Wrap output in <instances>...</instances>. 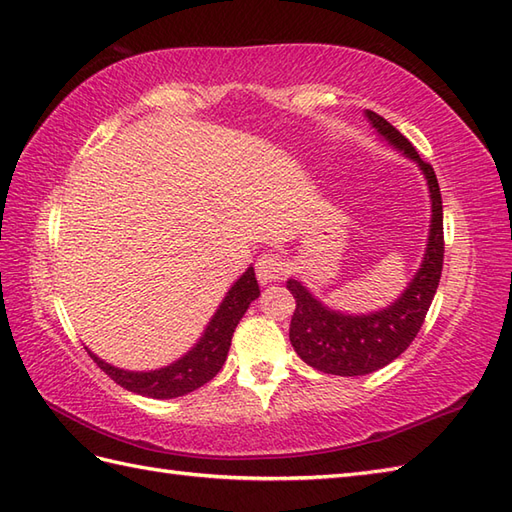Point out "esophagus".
Instances as JSON below:
<instances>
[{"label":"esophagus","mask_w":512,"mask_h":512,"mask_svg":"<svg viewBox=\"0 0 512 512\" xmlns=\"http://www.w3.org/2000/svg\"><path fill=\"white\" fill-rule=\"evenodd\" d=\"M285 274H287L285 260H282V256H278L274 252L260 254V258L256 260V276L260 282H263V285H269V282H278Z\"/></svg>","instance_id":"1"}]
</instances>
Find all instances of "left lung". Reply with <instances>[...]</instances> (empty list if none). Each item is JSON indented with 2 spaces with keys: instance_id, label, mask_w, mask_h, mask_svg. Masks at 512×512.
Masks as SVG:
<instances>
[{
  "instance_id": "obj_1",
  "label": "left lung",
  "mask_w": 512,
  "mask_h": 512,
  "mask_svg": "<svg viewBox=\"0 0 512 512\" xmlns=\"http://www.w3.org/2000/svg\"><path fill=\"white\" fill-rule=\"evenodd\" d=\"M366 118L394 149L403 151L423 170L431 197V225L425 258L414 280L401 293V298L383 311L370 315L331 311L298 280L287 282V289L295 298V311L289 326V339L295 352L311 368L337 374V377H363V374L388 366L414 342L436 295L442 274V258H445L442 197L434 168L420 160L412 142L379 113L368 109Z\"/></svg>"
}]
</instances>
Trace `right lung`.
Segmentation results:
<instances>
[{
  "label": "right lung",
  "mask_w": 512,
  "mask_h": 512,
  "mask_svg": "<svg viewBox=\"0 0 512 512\" xmlns=\"http://www.w3.org/2000/svg\"><path fill=\"white\" fill-rule=\"evenodd\" d=\"M258 295L260 289L256 282L254 267H249L245 274L234 282V287L227 291L197 346L166 368L151 372H129L116 366H109V363L98 359L94 352H89V357L96 361V366L105 372L107 377L122 385L124 390L151 396V399H175V396H184L217 377L227 359L234 328L241 322L247 306L252 304Z\"/></svg>",
  "instance_id": "right-lung-1"
}]
</instances>
